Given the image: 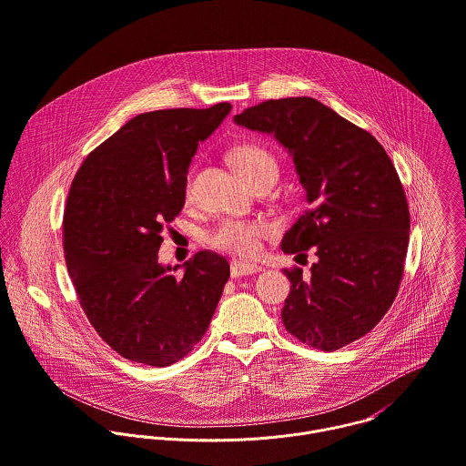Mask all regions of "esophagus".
I'll list each match as a JSON object with an SVG mask.
<instances>
[{
  "label": "esophagus",
  "mask_w": 466,
  "mask_h": 466,
  "mask_svg": "<svg viewBox=\"0 0 466 466\" xmlns=\"http://www.w3.org/2000/svg\"><path fill=\"white\" fill-rule=\"evenodd\" d=\"M258 271H262L260 266L251 264V262H242V260H233L231 262V277H249V275H257Z\"/></svg>",
  "instance_id": "1"
}]
</instances>
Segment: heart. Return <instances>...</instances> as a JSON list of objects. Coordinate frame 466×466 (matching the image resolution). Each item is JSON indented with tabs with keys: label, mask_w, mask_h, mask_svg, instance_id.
Returning a JSON list of instances; mask_svg holds the SVG:
<instances>
[{
	"label": "heart",
	"mask_w": 466,
	"mask_h": 466,
	"mask_svg": "<svg viewBox=\"0 0 466 466\" xmlns=\"http://www.w3.org/2000/svg\"><path fill=\"white\" fill-rule=\"evenodd\" d=\"M229 158L237 171L251 184L260 177H275L279 173V164L275 156L260 145L246 143L238 145L229 152ZM193 193V169L184 177V197L189 198ZM269 226L264 220L251 218H224L208 235V244L215 249L238 255L255 257L260 251L262 240L268 237Z\"/></svg>",
	"instance_id": "1"
}]
</instances>
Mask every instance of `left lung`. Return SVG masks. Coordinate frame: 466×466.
<instances>
[{
  "instance_id": "1",
  "label": "left lung",
  "mask_w": 466,
  "mask_h": 466,
  "mask_svg": "<svg viewBox=\"0 0 466 466\" xmlns=\"http://www.w3.org/2000/svg\"><path fill=\"white\" fill-rule=\"evenodd\" d=\"M235 123L273 134L293 156L308 209L282 240L288 255L314 249L309 279L291 282L286 329L314 349L336 350L372 330L390 309L405 271L410 213L385 148L312 97L269 99Z\"/></svg>"
}]
</instances>
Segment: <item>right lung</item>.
Returning a JSON list of instances; mask_svg holds the SVG:
<instances>
[{
  "label": "right lung",
  "instance_id": "obj_1",
  "mask_svg": "<svg viewBox=\"0 0 466 466\" xmlns=\"http://www.w3.org/2000/svg\"><path fill=\"white\" fill-rule=\"evenodd\" d=\"M167 108L139 114L79 166L63 215V251L77 300L123 358L166 367L202 339L229 264L198 251L175 275L157 262L162 231L184 206V177L200 141L229 114Z\"/></svg>",
  "mask_w": 466,
  "mask_h": 466
}]
</instances>
